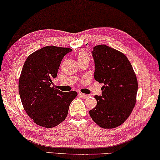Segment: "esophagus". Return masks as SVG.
Returning <instances> with one entry per match:
<instances>
[{
    "label": "esophagus",
    "instance_id": "obj_1",
    "mask_svg": "<svg viewBox=\"0 0 160 160\" xmlns=\"http://www.w3.org/2000/svg\"><path fill=\"white\" fill-rule=\"evenodd\" d=\"M79 96H81V97H82V98H88V97H90V95H87V94H83V93H81V92H80V93H79Z\"/></svg>",
    "mask_w": 160,
    "mask_h": 160
}]
</instances>
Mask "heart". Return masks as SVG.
Instances as JSON below:
<instances>
[{
	"instance_id": "heart-1",
	"label": "heart",
	"mask_w": 160,
	"mask_h": 160,
	"mask_svg": "<svg viewBox=\"0 0 160 160\" xmlns=\"http://www.w3.org/2000/svg\"><path fill=\"white\" fill-rule=\"evenodd\" d=\"M77 59L79 61H83V60H88V53H87L86 51L85 50H80L79 53L77 54Z\"/></svg>"
}]
</instances>
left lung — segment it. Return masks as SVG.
Instances as JSON below:
<instances>
[{"instance_id":"8db88e82","label":"left lung","mask_w":160,"mask_h":160,"mask_svg":"<svg viewBox=\"0 0 160 160\" xmlns=\"http://www.w3.org/2000/svg\"><path fill=\"white\" fill-rule=\"evenodd\" d=\"M94 78L104 83L97 105L89 111L92 119L102 128H116L130 115L136 103L138 83L131 63L124 54L104 44L93 47Z\"/></svg>"}]
</instances>
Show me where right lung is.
<instances>
[{"mask_svg": "<svg viewBox=\"0 0 160 160\" xmlns=\"http://www.w3.org/2000/svg\"><path fill=\"white\" fill-rule=\"evenodd\" d=\"M72 51L44 47L31 54L24 62L19 81L20 98L27 114L42 127L53 128L62 122L77 95L76 91L56 89L53 83L63 57Z\"/></svg>", "mask_w": 160, "mask_h": 160, "instance_id": "1", "label": "right lung"}]
</instances>
